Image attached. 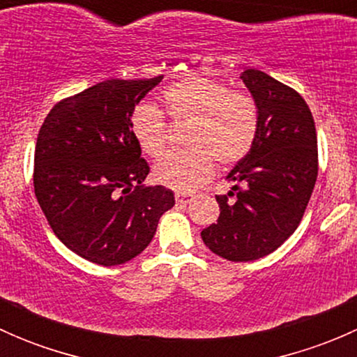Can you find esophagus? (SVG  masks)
I'll return each mask as SVG.
<instances>
[{
	"mask_svg": "<svg viewBox=\"0 0 357 357\" xmlns=\"http://www.w3.org/2000/svg\"><path fill=\"white\" fill-rule=\"evenodd\" d=\"M192 200H193V195H190V193H176V202H178V204L186 205Z\"/></svg>",
	"mask_w": 357,
	"mask_h": 357,
	"instance_id": "1",
	"label": "esophagus"
}]
</instances>
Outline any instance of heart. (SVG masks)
<instances>
[{"label":"heart","mask_w":357,"mask_h":357,"mask_svg":"<svg viewBox=\"0 0 357 357\" xmlns=\"http://www.w3.org/2000/svg\"><path fill=\"white\" fill-rule=\"evenodd\" d=\"M164 114L172 122H188L183 152L164 155L153 167L160 185L174 192H193L212 178L215 162L229 169L242 162L259 132V107L254 96L229 89L225 82L192 75L162 91ZM157 107L139 103L129 115V131L145 155L165 149V119Z\"/></svg>","instance_id":"1"}]
</instances>
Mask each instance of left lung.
<instances>
[{"label": "left lung", "instance_id": "1", "mask_svg": "<svg viewBox=\"0 0 357 357\" xmlns=\"http://www.w3.org/2000/svg\"><path fill=\"white\" fill-rule=\"evenodd\" d=\"M259 107L254 146L233 167L218 222L202 231L214 254L247 262L271 254L297 229L318 178V139L307 103L255 68L240 74Z\"/></svg>", "mask_w": 357, "mask_h": 357}]
</instances>
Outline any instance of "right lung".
Returning <instances> with one entry per match:
<instances>
[{"label":"right lung","instance_id":"obj_1","mask_svg":"<svg viewBox=\"0 0 357 357\" xmlns=\"http://www.w3.org/2000/svg\"><path fill=\"white\" fill-rule=\"evenodd\" d=\"M162 77L98 82L56 103L39 129L36 199L60 242L86 261H131L174 205L171 190L143 185L150 167L129 131L131 112Z\"/></svg>","mask_w":357,"mask_h":357}]
</instances>
